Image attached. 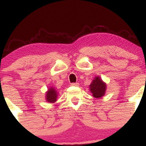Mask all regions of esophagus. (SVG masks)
<instances>
[{"mask_svg":"<svg viewBox=\"0 0 146 146\" xmlns=\"http://www.w3.org/2000/svg\"><path fill=\"white\" fill-rule=\"evenodd\" d=\"M71 86H79V83H71Z\"/></svg>","mask_w":146,"mask_h":146,"instance_id":"obj_1","label":"esophagus"}]
</instances>
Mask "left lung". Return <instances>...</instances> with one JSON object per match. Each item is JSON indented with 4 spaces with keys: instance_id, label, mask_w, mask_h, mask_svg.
Returning <instances> with one entry per match:
<instances>
[{
    "instance_id": "1",
    "label": "left lung",
    "mask_w": 146,
    "mask_h": 146,
    "mask_svg": "<svg viewBox=\"0 0 146 146\" xmlns=\"http://www.w3.org/2000/svg\"><path fill=\"white\" fill-rule=\"evenodd\" d=\"M90 90L95 98H100L104 96L106 90V84L100 77L96 76L90 84Z\"/></svg>"
}]
</instances>
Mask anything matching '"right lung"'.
Segmentation results:
<instances>
[{"mask_svg": "<svg viewBox=\"0 0 146 146\" xmlns=\"http://www.w3.org/2000/svg\"><path fill=\"white\" fill-rule=\"evenodd\" d=\"M58 91L53 87H51L48 89V91L46 93V100L50 103H54L56 102L58 98Z\"/></svg>", "mask_w": 146, "mask_h": 146, "instance_id": "obj_1", "label": "right lung"}]
</instances>
